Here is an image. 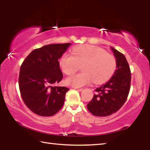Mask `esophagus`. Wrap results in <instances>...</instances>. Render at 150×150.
Segmentation results:
<instances>
[{
    "label": "esophagus",
    "instance_id": "obj_1",
    "mask_svg": "<svg viewBox=\"0 0 150 150\" xmlns=\"http://www.w3.org/2000/svg\"><path fill=\"white\" fill-rule=\"evenodd\" d=\"M75 88L76 90H77V91H81L83 90V88H79V87H75Z\"/></svg>",
    "mask_w": 150,
    "mask_h": 150
}]
</instances>
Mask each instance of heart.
<instances>
[{
  "label": "heart",
  "mask_w": 150,
  "mask_h": 150,
  "mask_svg": "<svg viewBox=\"0 0 150 150\" xmlns=\"http://www.w3.org/2000/svg\"><path fill=\"white\" fill-rule=\"evenodd\" d=\"M71 54L63 55L59 67L67 75H72L81 68L83 71L66 79V83L74 87H83L92 82L101 84L112 77L116 69L115 56L102 48L91 45L75 47Z\"/></svg>",
  "instance_id": "heart-1"
}]
</instances>
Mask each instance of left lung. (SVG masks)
I'll return each mask as SVG.
<instances>
[{
  "instance_id": "8db88e82",
  "label": "left lung",
  "mask_w": 150,
  "mask_h": 150,
  "mask_svg": "<svg viewBox=\"0 0 150 150\" xmlns=\"http://www.w3.org/2000/svg\"><path fill=\"white\" fill-rule=\"evenodd\" d=\"M116 60L112 77L95 89L96 94L87 104L88 111L96 116H108L115 113L125 103L130 89L131 71L125 56L112 47Z\"/></svg>"
}]
</instances>
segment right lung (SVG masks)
<instances>
[{"label": "right lung", "instance_id": "1", "mask_svg": "<svg viewBox=\"0 0 150 150\" xmlns=\"http://www.w3.org/2000/svg\"><path fill=\"white\" fill-rule=\"evenodd\" d=\"M71 44H50L35 49L20 66V95L27 107L38 115L54 116L62 108L69 88L53 85L63 79L59 59Z\"/></svg>", "mask_w": 150, "mask_h": 150}]
</instances>
